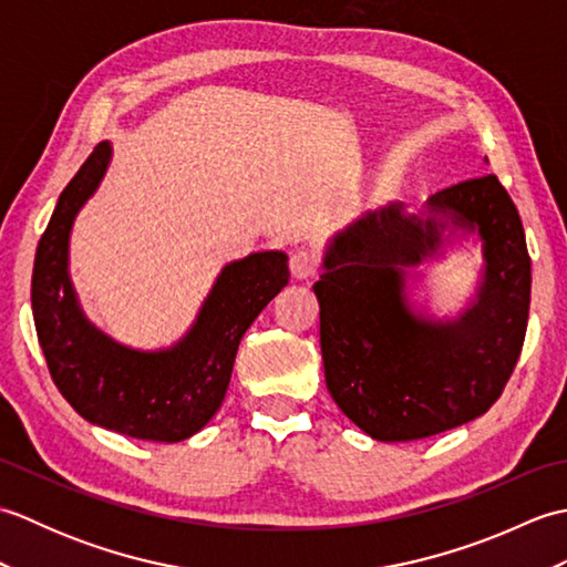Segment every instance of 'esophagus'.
Wrapping results in <instances>:
<instances>
[{"label": "esophagus", "mask_w": 567, "mask_h": 567, "mask_svg": "<svg viewBox=\"0 0 567 567\" xmlns=\"http://www.w3.org/2000/svg\"><path fill=\"white\" fill-rule=\"evenodd\" d=\"M290 270L297 280H311L319 270V258L315 250L309 248H297L290 256Z\"/></svg>", "instance_id": "obj_1"}]
</instances>
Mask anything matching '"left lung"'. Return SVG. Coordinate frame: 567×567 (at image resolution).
Masks as SVG:
<instances>
[{
    "label": "left lung",
    "instance_id": "left-lung-1",
    "mask_svg": "<svg viewBox=\"0 0 567 567\" xmlns=\"http://www.w3.org/2000/svg\"><path fill=\"white\" fill-rule=\"evenodd\" d=\"M455 230L484 240V280L461 318L414 316L405 270ZM327 388L375 441H416L485 414L519 360L532 258L524 226L497 175L465 179L406 214L400 202L365 212L336 234L315 282Z\"/></svg>",
    "mask_w": 567,
    "mask_h": 567
}]
</instances>
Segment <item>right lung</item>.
Here are the masks:
<instances>
[{"label":"right lung","mask_w":567,"mask_h":567,"mask_svg":"<svg viewBox=\"0 0 567 567\" xmlns=\"http://www.w3.org/2000/svg\"><path fill=\"white\" fill-rule=\"evenodd\" d=\"M112 158L102 141L58 197L35 248L31 309L60 394L90 424L141 441L195 436L221 406L238 343L270 299L290 282L282 250L228 262L192 329L163 351L116 343L84 317L68 272L72 221L100 187Z\"/></svg>","instance_id":"obj_1"}]
</instances>
